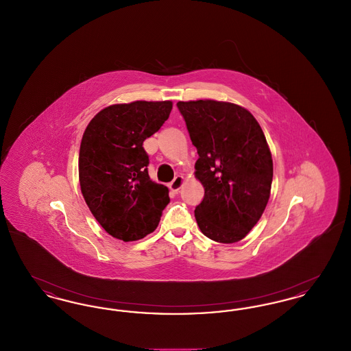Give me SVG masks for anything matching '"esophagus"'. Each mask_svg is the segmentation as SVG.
<instances>
[{"label": "esophagus", "mask_w": 351, "mask_h": 351, "mask_svg": "<svg viewBox=\"0 0 351 351\" xmlns=\"http://www.w3.org/2000/svg\"><path fill=\"white\" fill-rule=\"evenodd\" d=\"M183 183V176H176V178L169 183V189H171V191H173V192H178V191L182 188Z\"/></svg>", "instance_id": "esophagus-1"}]
</instances>
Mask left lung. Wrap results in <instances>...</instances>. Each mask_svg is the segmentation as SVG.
<instances>
[{"mask_svg": "<svg viewBox=\"0 0 351 351\" xmlns=\"http://www.w3.org/2000/svg\"><path fill=\"white\" fill-rule=\"evenodd\" d=\"M199 159L204 199L195 209L201 233L234 243L262 217L272 183V158L258 121L245 108L215 100L179 101Z\"/></svg>", "mask_w": 351, "mask_h": 351, "instance_id": "left-lung-1", "label": "left lung"}]
</instances>
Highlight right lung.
<instances>
[{
	"label": "right lung",
	"instance_id": "obj_1",
	"mask_svg": "<svg viewBox=\"0 0 351 351\" xmlns=\"http://www.w3.org/2000/svg\"><path fill=\"white\" fill-rule=\"evenodd\" d=\"M171 101L110 105L84 132L79 179L84 200L106 233L132 242L152 233L169 202L168 188L151 182L145 139L167 121Z\"/></svg>",
	"mask_w": 351,
	"mask_h": 351
}]
</instances>
